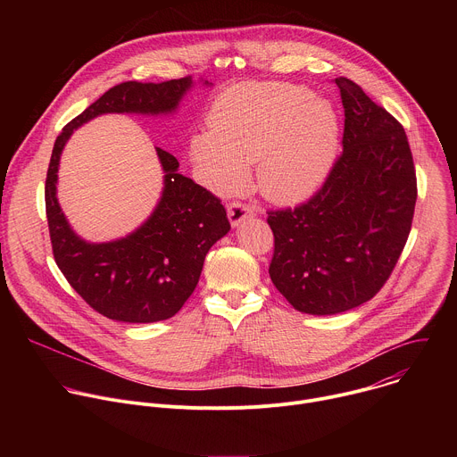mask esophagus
<instances>
[{
    "mask_svg": "<svg viewBox=\"0 0 457 457\" xmlns=\"http://www.w3.org/2000/svg\"><path fill=\"white\" fill-rule=\"evenodd\" d=\"M253 213H254L253 206L242 204V203H238V201H237V203H231V204L228 206V217H229L231 226H240L245 219L253 217Z\"/></svg>",
    "mask_w": 457,
    "mask_h": 457,
    "instance_id": "34e87169",
    "label": "esophagus"
}]
</instances>
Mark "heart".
<instances>
[{
	"instance_id": "1",
	"label": "heart",
	"mask_w": 457,
	"mask_h": 457,
	"mask_svg": "<svg viewBox=\"0 0 457 457\" xmlns=\"http://www.w3.org/2000/svg\"><path fill=\"white\" fill-rule=\"evenodd\" d=\"M212 136L193 141L204 180L231 193L258 161V186L277 203H296L329 173L340 124L328 101L295 85H242L226 92L210 113Z\"/></svg>"
}]
</instances>
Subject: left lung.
I'll use <instances>...</instances> for the list:
<instances>
[{"instance_id":"obj_1","label":"left lung","mask_w":457,"mask_h":457,"mask_svg":"<svg viewBox=\"0 0 457 457\" xmlns=\"http://www.w3.org/2000/svg\"><path fill=\"white\" fill-rule=\"evenodd\" d=\"M344 152L312 197L268 212L270 277L300 312L337 314L370 300L407 244L418 199L403 126L360 85L337 78Z\"/></svg>"}]
</instances>
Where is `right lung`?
<instances>
[{
    "mask_svg": "<svg viewBox=\"0 0 457 457\" xmlns=\"http://www.w3.org/2000/svg\"><path fill=\"white\" fill-rule=\"evenodd\" d=\"M189 88V76L120 83L64 126L54 143L45 206L55 264L76 293L110 320L152 323L179 312L199 284L206 253L231 226L220 199L180 175L179 161L157 148L166 175L152 217L124 238L90 244L72 231L55 197L61 152L76 128L101 113H170Z\"/></svg>",
    "mask_w": 457,
    "mask_h": 457,
    "instance_id": "add662e5",
    "label": "right lung"
}]
</instances>
